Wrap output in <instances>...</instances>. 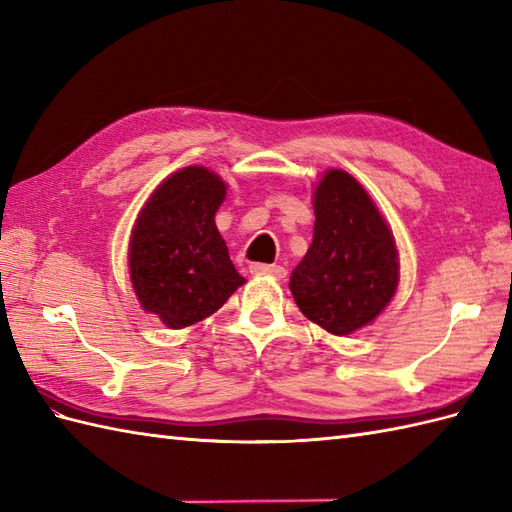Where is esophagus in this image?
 <instances>
[{
	"label": "esophagus",
	"instance_id": "esophagus-1",
	"mask_svg": "<svg viewBox=\"0 0 512 512\" xmlns=\"http://www.w3.org/2000/svg\"><path fill=\"white\" fill-rule=\"evenodd\" d=\"M251 272L253 275H270L277 279L285 277V268L277 266V264H251Z\"/></svg>",
	"mask_w": 512,
	"mask_h": 512
}]
</instances>
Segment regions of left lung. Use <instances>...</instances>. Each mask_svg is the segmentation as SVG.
Returning <instances> with one entry per match:
<instances>
[{"label":"left lung","instance_id":"left-lung-1","mask_svg":"<svg viewBox=\"0 0 512 512\" xmlns=\"http://www.w3.org/2000/svg\"><path fill=\"white\" fill-rule=\"evenodd\" d=\"M314 213V240L290 290L307 318L347 336L373 323L395 296V237L364 187L342 170H329L316 185Z\"/></svg>","mask_w":512,"mask_h":512}]
</instances>
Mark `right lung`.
Here are the masks:
<instances>
[{"instance_id": "obj_1", "label": "right lung", "mask_w": 512, "mask_h": 512, "mask_svg": "<svg viewBox=\"0 0 512 512\" xmlns=\"http://www.w3.org/2000/svg\"><path fill=\"white\" fill-rule=\"evenodd\" d=\"M227 185L192 165L157 187L130 237V281L141 307L170 329L218 312L244 283L216 227Z\"/></svg>"}]
</instances>
